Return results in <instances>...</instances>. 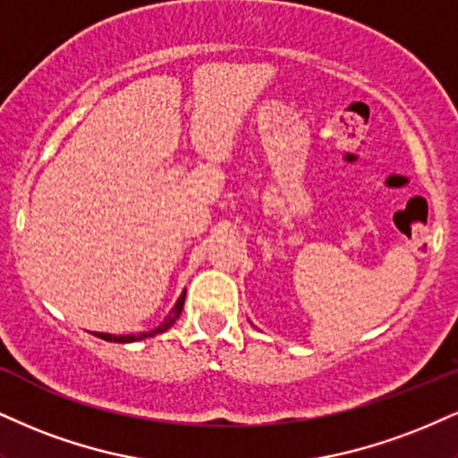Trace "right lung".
I'll use <instances>...</instances> for the list:
<instances>
[{
  "mask_svg": "<svg viewBox=\"0 0 458 458\" xmlns=\"http://www.w3.org/2000/svg\"><path fill=\"white\" fill-rule=\"evenodd\" d=\"M183 302H185V290H183V294L179 296V301L174 302L173 311H170L168 316L164 318V322L159 324L157 328L148 330V333H139V335H110V333H93V335H96V337L104 339V341H110V344H134V341H142V339H147V337H156V335L164 333V330H168V328L173 327V324L176 322V319H179L181 311H183Z\"/></svg>",
  "mask_w": 458,
  "mask_h": 458,
  "instance_id": "right-lung-1",
  "label": "right lung"
}]
</instances>
